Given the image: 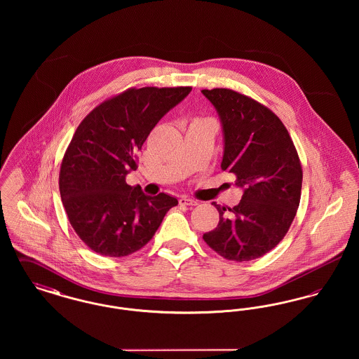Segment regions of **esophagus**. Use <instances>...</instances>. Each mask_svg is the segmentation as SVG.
Segmentation results:
<instances>
[{
  "instance_id": "34e87169",
  "label": "esophagus",
  "mask_w": 359,
  "mask_h": 359,
  "mask_svg": "<svg viewBox=\"0 0 359 359\" xmlns=\"http://www.w3.org/2000/svg\"><path fill=\"white\" fill-rule=\"evenodd\" d=\"M179 203H180V205H198V202H196V201H194V199H189V198H187V196H182V198L179 199Z\"/></svg>"
}]
</instances>
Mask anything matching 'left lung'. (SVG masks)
<instances>
[{
    "mask_svg": "<svg viewBox=\"0 0 359 359\" xmlns=\"http://www.w3.org/2000/svg\"><path fill=\"white\" fill-rule=\"evenodd\" d=\"M202 93L222 121V171L234 173L243 188L233 208L212 203L219 223L203 239L226 259L252 261L288 233L302 196V163L287 128L269 107L230 88Z\"/></svg>",
    "mask_w": 359,
    "mask_h": 359,
    "instance_id": "left-lung-1",
    "label": "left lung"
}]
</instances>
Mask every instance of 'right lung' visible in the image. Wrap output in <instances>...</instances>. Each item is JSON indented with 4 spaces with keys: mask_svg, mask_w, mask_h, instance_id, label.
Returning <instances> with one entry per match:
<instances>
[{
    "mask_svg": "<svg viewBox=\"0 0 359 359\" xmlns=\"http://www.w3.org/2000/svg\"><path fill=\"white\" fill-rule=\"evenodd\" d=\"M191 86L130 87L95 106L76 128L63 156L59 189L69 223L95 253L125 257L154 238L177 199L145 195L125 176L160 118Z\"/></svg>",
    "mask_w": 359,
    "mask_h": 359,
    "instance_id": "1",
    "label": "right lung"
}]
</instances>
